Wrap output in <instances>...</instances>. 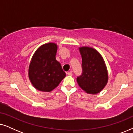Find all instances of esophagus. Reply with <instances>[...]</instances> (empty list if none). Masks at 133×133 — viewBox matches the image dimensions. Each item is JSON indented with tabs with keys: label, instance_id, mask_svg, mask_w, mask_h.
Instances as JSON below:
<instances>
[{
	"label": "esophagus",
	"instance_id": "34e87169",
	"mask_svg": "<svg viewBox=\"0 0 133 133\" xmlns=\"http://www.w3.org/2000/svg\"><path fill=\"white\" fill-rule=\"evenodd\" d=\"M67 74H68V76H72V72H71V71L67 72Z\"/></svg>",
	"mask_w": 133,
	"mask_h": 133
}]
</instances>
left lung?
<instances>
[{"mask_svg":"<svg viewBox=\"0 0 133 133\" xmlns=\"http://www.w3.org/2000/svg\"><path fill=\"white\" fill-rule=\"evenodd\" d=\"M79 51L82 59V74L77 77L78 85L87 93H99L108 80L104 60L97 50L91 47H80Z\"/></svg>","mask_w":133,"mask_h":133,"instance_id":"1","label":"left lung"}]
</instances>
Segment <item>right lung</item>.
<instances>
[{
  "label": "right lung",
  "mask_w": 133,
  "mask_h": 133,
  "mask_svg": "<svg viewBox=\"0 0 133 133\" xmlns=\"http://www.w3.org/2000/svg\"><path fill=\"white\" fill-rule=\"evenodd\" d=\"M57 50V44L47 43L40 46L32 56L28 76L37 90L51 91L66 76L61 63L56 59Z\"/></svg>",
  "instance_id": "right-lung-1"
}]
</instances>
